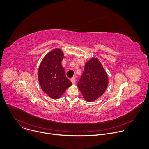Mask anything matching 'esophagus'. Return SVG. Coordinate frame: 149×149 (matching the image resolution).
Wrapping results in <instances>:
<instances>
[{"mask_svg":"<svg viewBox=\"0 0 149 149\" xmlns=\"http://www.w3.org/2000/svg\"><path fill=\"white\" fill-rule=\"evenodd\" d=\"M70 81H71V82L73 83V84H75V83H76V78L75 77H72L71 79H70Z\"/></svg>","mask_w":149,"mask_h":149,"instance_id":"1","label":"esophagus"}]
</instances>
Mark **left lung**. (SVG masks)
Segmentation results:
<instances>
[{
  "label": "left lung",
  "mask_w": 149,
  "mask_h": 149,
  "mask_svg": "<svg viewBox=\"0 0 149 149\" xmlns=\"http://www.w3.org/2000/svg\"><path fill=\"white\" fill-rule=\"evenodd\" d=\"M108 79L98 59L93 58L85 64L77 85L85 100L91 102L100 97L106 90Z\"/></svg>",
  "instance_id": "1"
}]
</instances>
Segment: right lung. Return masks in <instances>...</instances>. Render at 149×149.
I'll return each mask as SVG.
<instances>
[{
    "instance_id": "obj_1",
    "label": "right lung",
    "mask_w": 149,
    "mask_h": 149,
    "mask_svg": "<svg viewBox=\"0 0 149 149\" xmlns=\"http://www.w3.org/2000/svg\"><path fill=\"white\" fill-rule=\"evenodd\" d=\"M64 53L60 49L52 50L43 58L38 72V80L43 91L54 99H59L72 84L66 77L61 65Z\"/></svg>"
}]
</instances>
